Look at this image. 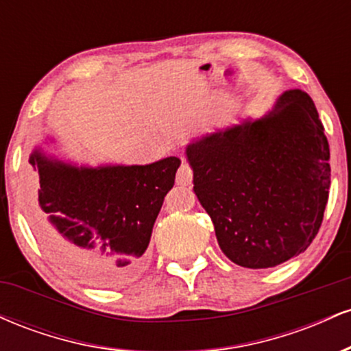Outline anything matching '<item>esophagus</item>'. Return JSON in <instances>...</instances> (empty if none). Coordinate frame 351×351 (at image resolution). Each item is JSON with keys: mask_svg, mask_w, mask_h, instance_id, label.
Segmentation results:
<instances>
[{"mask_svg": "<svg viewBox=\"0 0 351 351\" xmlns=\"http://www.w3.org/2000/svg\"><path fill=\"white\" fill-rule=\"evenodd\" d=\"M193 181V170L188 163H181V167L176 171V183L181 184V186H186V184H191Z\"/></svg>", "mask_w": 351, "mask_h": 351, "instance_id": "1", "label": "esophagus"}]
</instances>
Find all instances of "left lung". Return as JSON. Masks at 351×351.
Wrapping results in <instances>:
<instances>
[{
  "instance_id": "left-lung-1",
  "label": "left lung",
  "mask_w": 351,
  "mask_h": 351,
  "mask_svg": "<svg viewBox=\"0 0 351 351\" xmlns=\"http://www.w3.org/2000/svg\"><path fill=\"white\" fill-rule=\"evenodd\" d=\"M201 206L221 251L237 265L276 267L308 247L330 188V148L315 104L291 88L257 120L186 147Z\"/></svg>"
}]
</instances>
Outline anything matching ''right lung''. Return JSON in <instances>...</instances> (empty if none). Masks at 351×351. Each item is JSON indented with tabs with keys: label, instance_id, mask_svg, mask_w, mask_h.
Listing matches in <instances>:
<instances>
[{
	"label": "right lung",
	"instance_id": "add662e5",
	"mask_svg": "<svg viewBox=\"0 0 351 351\" xmlns=\"http://www.w3.org/2000/svg\"><path fill=\"white\" fill-rule=\"evenodd\" d=\"M29 163L39 175L33 224L56 263L94 287H117L138 276L181 160L92 168L36 148Z\"/></svg>",
	"mask_w": 351,
	"mask_h": 351
}]
</instances>
